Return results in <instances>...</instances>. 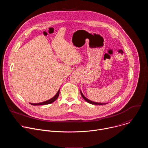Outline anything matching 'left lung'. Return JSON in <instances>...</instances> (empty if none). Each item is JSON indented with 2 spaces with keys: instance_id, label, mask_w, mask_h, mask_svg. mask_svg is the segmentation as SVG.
<instances>
[{
  "instance_id": "obj_1",
  "label": "left lung",
  "mask_w": 148,
  "mask_h": 148,
  "mask_svg": "<svg viewBox=\"0 0 148 148\" xmlns=\"http://www.w3.org/2000/svg\"><path fill=\"white\" fill-rule=\"evenodd\" d=\"M80 93H81V96H82V97L85 99L87 102H88V103H91V104H95V105H103V104H106V103H97V102H92V101H90V100H89V99H88L86 97H84V95L82 94V93L80 91Z\"/></svg>"
}]
</instances>
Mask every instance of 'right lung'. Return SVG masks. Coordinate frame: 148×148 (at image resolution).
Instances as JSON below:
<instances>
[{
	"instance_id": "add662e5",
	"label": "right lung",
	"mask_w": 148,
	"mask_h": 148,
	"mask_svg": "<svg viewBox=\"0 0 148 148\" xmlns=\"http://www.w3.org/2000/svg\"><path fill=\"white\" fill-rule=\"evenodd\" d=\"M59 92H60V90H58V91L57 92V94H56V95L54 97H53L51 99H50L49 100H47L46 101H45V102H40V103H30L32 105H42L50 104V103L53 102L54 101H55L57 99V98H58V97L59 95Z\"/></svg>"
}]
</instances>
